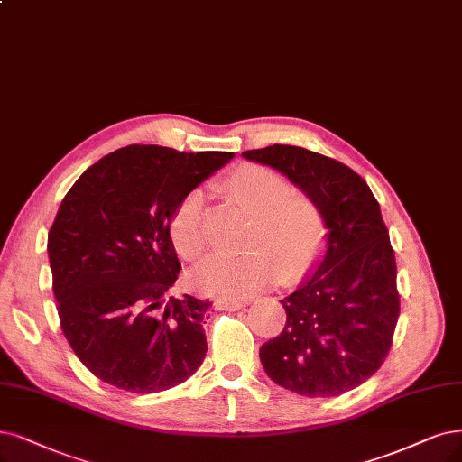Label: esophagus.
<instances>
[{
  "label": "esophagus",
  "mask_w": 462,
  "mask_h": 462,
  "mask_svg": "<svg viewBox=\"0 0 462 462\" xmlns=\"http://www.w3.org/2000/svg\"><path fill=\"white\" fill-rule=\"evenodd\" d=\"M249 302L247 300H234V299H218L215 302V309L218 310H242Z\"/></svg>",
  "instance_id": "1"
}]
</instances>
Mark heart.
Returning a JSON list of instances; mask_svg holds the SVG:
<instances>
[{
  "instance_id": "obj_1",
  "label": "heart",
  "mask_w": 462,
  "mask_h": 462,
  "mask_svg": "<svg viewBox=\"0 0 462 462\" xmlns=\"http://www.w3.org/2000/svg\"><path fill=\"white\" fill-rule=\"evenodd\" d=\"M222 192L253 215L245 249L217 253L199 263L192 282L205 295L240 299L270 283L297 280L310 264L321 242L319 209L309 198L291 194V184L263 165H240L222 180ZM175 249L188 261L199 259L208 247L203 194L188 192L169 220Z\"/></svg>"
}]
</instances>
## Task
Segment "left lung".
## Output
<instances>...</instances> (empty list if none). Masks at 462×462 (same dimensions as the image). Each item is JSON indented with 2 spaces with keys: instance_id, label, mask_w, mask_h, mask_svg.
Returning a JSON list of instances; mask_svg holds the SVG:
<instances>
[{
  "instance_id": "1",
  "label": "left lung",
  "mask_w": 462,
  "mask_h": 462,
  "mask_svg": "<svg viewBox=\"0 0 462 462\" xmlns=\"http://www.w3.org/2000/svg\"><path fill=\"white\" fill-rule=\"evenodd\" d=\"M249 162L280 171L319 209L326 236L295 291L280 300L287 321L261 346L276 384L333 398L377 373L400 314L396 259L379 201L350 167L300 146L247 150Z\"/></svg>"
}]
</instances>
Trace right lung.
<instances>
[{
    "instance_id": "add662e5",
    "label": "right lung",
    "mask_w": 462,
    "mask_h": 462,
    "mask_svg": "<svg viewBox=\"0 0 462 462\" xmlns=\"http://www.w3.org/2000/svg\"><path fill=\"white\" fill-rule=\"evenodd\" d=\"M232 158L125 146L91 165L64 196L47 236L53 291L66 340L100 381L153 394L203 364L211 302L167 297L180 272L169 220Z\"/></svg>"
}]
</instances>
